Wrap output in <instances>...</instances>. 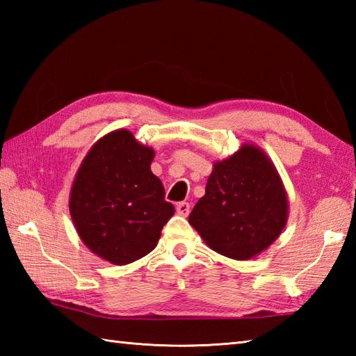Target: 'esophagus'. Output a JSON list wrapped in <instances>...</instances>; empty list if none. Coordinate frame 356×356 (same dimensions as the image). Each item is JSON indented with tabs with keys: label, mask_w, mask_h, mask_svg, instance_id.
<instances>
[{
	"label": "esophagus",
	"mask_w": 356,
	"mask_h": 356,
	"mask_svg": "<svg viewBox=\"0 0 356 356\" xmlns=\"http://www.w3.org/2000/svg\"><path fill=\"white\" fill-rule=\"evenodd\" d=\"M176 209H177V214L186 217L188 214H190L191 207H190V203H188V202H179L176 205Z\"/></svg>",
	"instance_id": "obj_1"
}]
</instances>
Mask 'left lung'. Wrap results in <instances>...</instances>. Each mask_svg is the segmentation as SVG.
Returning a JSON list of instances; mask_svg holds the SVG:
<instances>
[{
  "instance_id": "obj_1",
  "label": "left lung",
  "mask_w": 356,
  "mask_h": 356,
  "mask_svg": "<svg viewBox=\"0 0 356 356\" xmlns=\"http://www.w3.org/2000/svg\"><path fill=\"white\" fill-rule=\"evenodd\" d=\"M188 220L218 254L234 260L260 254L287 220L286 193L274 165L252 145L217 162Z\"/></svg>"
}]
</instances>
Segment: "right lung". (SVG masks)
I'll use <instances>...</instances> for the list:
<instances>
[{
  "mask_svg": "<svg viewBox=\"0 0 356 356\" xmlns=\"http://www.w3.org/2000/svg\"><path fill=\"white\" fill-rule=\"evenodd\" d=\"M154 151L127 130L113 131L88 151L70 193V214L90 251L128 264L156 248L174 214L165 188L149 170Z\"/></svg>",
  "mask_w": 356,
  "mask_h": 356,
  "instance_id": "right-lung-1",
  "label": "right lung"
}]
</instances>
